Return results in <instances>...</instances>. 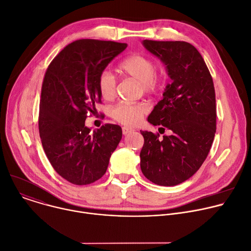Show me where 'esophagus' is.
I'll return each instance as SVG.
<instances>
[{
  "label": "esophagus",
  "instance_id": "1",
  "mask_svg": "<svg viewBox=\"0 0 251 251\" xmlns=\"http://www.w3.org/2000/svg\"><path fill=\"white\" fill-rule=\"evenodd\" d=\"M134 131V129H132V128H130V127H127V126H124L123 128H122V133H123V135H127V134H129V133H131V132H133Z\"/></svg>",
  "mask_w": 251,
  "mask_h": 251
}]
</instances>
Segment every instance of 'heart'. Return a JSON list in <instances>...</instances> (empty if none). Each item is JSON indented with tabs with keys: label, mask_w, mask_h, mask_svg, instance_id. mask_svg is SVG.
Masks as SVG:
<instances>
[{
	"label": "heart",
	"mask_w": 251,
	"mask_h": 251,
	"mask_svg": "<svg viewBox=\"0 0 251 251\" xmlns=\"http://www.w3.org/2000/svg\"><path fill=\"white\" fill-rule=\"evenodd\" d=\"M120 69L130 77L140 81L147 92L155 91L160 84V79L155 74V62L147 56L141 54L128 56L121 62ZM98 89L101 96L105 99H111L115 95L116 79L110 71H102L98 78ZM147 111V105L143 103H120L113 109L112 115L122 123L136 125Z\"/></svg>",
	"instance_id": "obj_1"
}]
</instances>
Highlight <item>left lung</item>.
I'll list each match as a JSON object with an SVG mask.
<instances>
[{"label": "left lung", "mask_w": 251, "mask_h": 251, "mask_svg": "<svg viewBox=\"0 0 251 251\" xmlns=\"http://www.w3.org/2000/svg\"><path fill=\"white\" fill-rule=\"evenodd\" d=\"M166 66L170 83L148 116L170 136L140 131L143 175L152 183L171 187L190 178L202 165L217 130L216 93L208 68L198 50L186 42H142Z\"/></svg>", "instance_id": "8db88e82"}]
</instances>
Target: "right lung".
<instances>
[{"mask_svg":"<svg viewBox=\"0 0 251 251\" xmlns=\"http://www.w3.org/2000/svg\"><path fill=\"white\" fill-rule=\"evenodd\" d=\"M127 44L78 40L50 62L40 102L39 130L46 155L56 173L71 184L94 183L106 173L122 138L118 125L91 131L87 113L101 101L98 78Z\"/></svg>","mask_w":251,"mask_h":251,"instance_id":"right-lung-1","label":"right lung"}]
</instances>
